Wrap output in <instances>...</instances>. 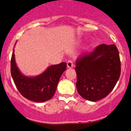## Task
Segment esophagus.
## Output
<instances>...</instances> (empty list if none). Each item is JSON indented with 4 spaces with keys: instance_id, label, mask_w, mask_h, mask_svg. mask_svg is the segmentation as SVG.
Listing matches in <instances>:
<instances>
[{
    "instance_id": "34e87169",
    "label": "esophagus",
    "mask_w": 131,
    "mask_h": 131,
    "mask_svg": "<svg viewBox=\"0 0 131 131\" xmlns=\"http://www.w3.org/2000/svg\"><path fill=\"white\" fill-rule=\"evenodd\" d=\"M73 67V62L71 60L68 61L67 62V67L69 68H71Z\"/></svg>"
}]
</instances>
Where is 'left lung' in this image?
Instances as JSON below:
<instances>
[{"label":"left lung","mask_w":131,"mask_h":131,"mask_svg":"<svg viewBox=\"0 0 131 131\" xmlns=\"http://www.w3.org/2000/svg\"><path fill=\"white\" fill-rule=\"evenodd\" d=\"M75 69L79 94L89 101L101 100L113 90L120 77L119 52L114 44L99 45L77 59Z\"/></svg>","instance_id":"8db88e82"}]
</instances>
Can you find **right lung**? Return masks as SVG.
<instances>
[{
    "instance_id": "1",
    "label": "right lung",
    "mask_w": 131,
    "mask_h": 131,
    "mask_svg": "<svg viewBox=\"0 0 131 131\" xmlns=\"http://www.w3.org/2000/svg\"><path fill=\"white\" fill-rule=\"evenodd\" d=\"M66 68L67 63L63 62L50 66L39 76L27 77L22 75L17 68L14 51L10 60V73L16 87L23 97L35 102H44L52 98Z\"/></svg>"
}]
</instances>
